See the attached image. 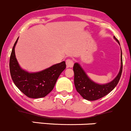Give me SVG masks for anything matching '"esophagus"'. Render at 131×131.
Here are the masks:
<instances>
[{"instance_id":"1","label":"esophagus","mask_w":131,"mask_h":131,"mask_svg":"<svg viewBox=\"0 0 131 131\" xmlns=\"http://www.w3.org/2000/svg\"><path fill=\"white\" fill-rule=\"evenodd\" d=\"M66 66H67V67H72V66H73V61L71 59H67L66 60Z\"/></svg>"}]
</instances>
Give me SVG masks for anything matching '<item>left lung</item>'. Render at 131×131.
Here are the masks:
<instances>
[{"instance_id":"obj_1","label":"left lung","mask_w":131,"mask_h":131,"mask_svg":"<svg viewBox=\"0 0 131 131\" xmlns=\"http://www.w3.org/2000/svg\"><path fill=\"white\" fill-rule=\"evenodd\" d=\"M113 38L120 45L118 40L115 36H113ZM120 61V69L117 76L112 81L105 84H99L92 80L88 76L80 64L77 62L75 63L73 66V71L74 73V82L78 92L84 99L90 101L97 100L109 94L117 85L121 77L123 67L122 50Z\"/></svg>"}]
</instances>
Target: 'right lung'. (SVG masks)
<instances>
[{"label": "right lung", "mask_w": 131, "mask_h": 131, "mask_svg": "<svg viewBox=\"0 0 131 131\" xmlns=\"http://www.w3.org/2000/svg\"><path fill=\"white\" fill-rule=\"evenodd\" d=\"M18 38L14 45L10 57L11 78L18 89L28 97H44L53 89L58 78L66 69L65 61L54 64L39 72H28L20 67L15 55V48Z\"/></svg>", "instance_id": "right-lung-1"}]
</instances>
